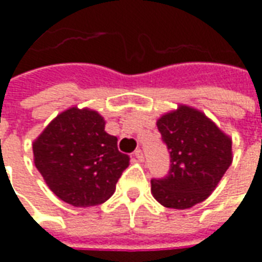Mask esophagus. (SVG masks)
<instances>
[{"mask_svg":"<svg viewBox=\"0 0 262 262\" xmlns=\"http://www.w3.org/2000/svg\"><path fill=\"white\" fill-rule=\"evenodd\" d=\"M135 159H136L139 163H142V161H143V151H142V150H136V151H135Z\"/></svg>","mask_w":262,"mask_h":262,"instance_id":"1","label":"esophagus"}]
</instances>
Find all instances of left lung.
Masks as SVG:
<instances>
[{"label":"left lung","instance_id":"1","mask_svg":"<svg viewBox=\"0 0 262 262\" xmlns=\"http://www.w3.org/2000/svg\"><path fill=\"white\" fill-rule=\"evenodd\" d=\"M157 127L170 150L171 168L165 178L151 180V193L165 208H192L213 192L230 167L231 137L188 105L160 116Z\"/></svg>","mask_w":262,"mask_h":262}]
</instances>
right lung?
I'll list each match as a JSON object with an SVG mask.
<instances>
[{
  "instance_id": "add662e5",
  "label": "right lung",
  "mask_w": 262,
  "mask_h": 262,
  "mask_svg": "<svg viewBox=\"0 0 262 262\" xmlns=\"http://www.w3.org/2000/svg\"><path fill=\"white\" fill-rule=\"evenodd\" d=\"M33 161L50 191L61 201L88 208L112 196L129 167L105 119L90 108L66 109L33 142Z\"/></svg>"
}]
</instances>
